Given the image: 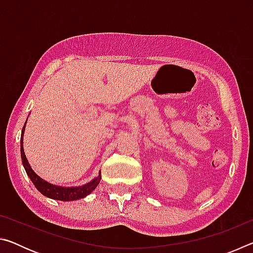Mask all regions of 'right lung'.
Wrapping results in <instances>:
<instances>
[{
  "instance_id": "obj_1",
  "label": "right lung",
  "mask_w": 253,
  "mask_h": 253,
  "mask_svg": "<svg viewBox=\"0 0 253 253\" xmlns=\"http://www.w3.org/2000/svg\"><path fill=\"white\" fill-rule=\"evenodd\" d=\"M25 124H27V122H25ZM25 124L22 128V134H21V157H22V163H23L25 172H27L28 176L34 184V186L37 187V190L39 191L41 194L46 196V198H50L52 200H58V201H65V202L84 199L87 195L90 194L91 192L97 187L98 184H99L101 179V173L98 174V176L93 178L92 181H90L87 184H84V185L67 187V186L54 185V184L46 182L34 172L31 168V165L29 164L28 158L25 156L24 149H23V134L25 129Z\"/></svg>"
}]
</instances>
